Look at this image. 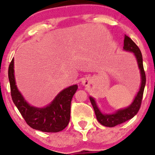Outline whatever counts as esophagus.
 Masks as SVG:
<instances>
[{"instance_id": "esophagus-1", "label": "esophagus", "mask_w": 155, "mask_h": 155, "mask_svg": "<svg viewBox=\"0 0 155 155\" xmlns=\"http://www.w3.org/2000/svg\"><path fill=\"white\" fill-rule=\"evenodd\" d=\"M81 83H82V84L84 85V86H88V85L90 84V81H89L88 79H84V80H82Z\"/></svg>"}]
</instances>
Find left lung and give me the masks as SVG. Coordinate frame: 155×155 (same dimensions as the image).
<instances>
[{
	"label": "left lung",
	"mask_w": 155,
	"mask_h": 155,
	"mask_svg": "<svg viewBox=\"0 0 155 155\" xmlns=\"http://www.w3.org/2000/svg\"><path fill=\"white\" fill-rule=\"evenodd\" d=\"M123 48L124 50L133 52L135 56H136L138 67H139L140 71L141 84H140L139 91H138V94L135 97L132 104L127 108L119 110L113 114H104L101 113L99 108H97V106L96 105L95 100L92 97H90V102H91L92 107H93L94 111H95L96 118L101 124L106 126V127H114L117 124H122L126 122V121L132 119L139 111L140 105H141L143 90H144L146 84V74L144 69H143V58H142L141 52H140V49L138 48V46L135 44V42L126 35H124Z\"/></svg>",
	"instance_id": "8db88e82"
}]
</instances>
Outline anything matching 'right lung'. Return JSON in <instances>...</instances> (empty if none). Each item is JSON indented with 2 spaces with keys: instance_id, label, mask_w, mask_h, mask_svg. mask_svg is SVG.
<instances>
[{
  "instance_id": "right-lung-1",
  "label": "right lung",
  "mask_w": 155,
  "mask_h": 155,
  "mask_svg": "<svg viewBox=\"0 0 155 155\" xmlns=\"http://www.w3.org/2000/svg\"><path fill=\"white\" fill-rule=\"evenodd\" d=\"M8 75L12 101L30 127L47 133L60 132L67 127L70 121L71 103L78 89L77 85L62 90L47 107L35 108L26 102L17 87L14 75V58L8 67Z\"/></svg>"
}]
</instances>
